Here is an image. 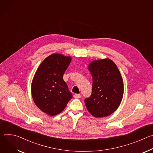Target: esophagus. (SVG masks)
Instances as JSON below:
<instances>
[{"instance_id":"1","label":"esophagus","mask_w":153,"mask_h":153,"mask_svg":"<svg viewBox=\"0 0 153 153\" xmlns=\"http://www.w3.org/2000/svg\"><path fill=\"white\" fill-rule=\"evenodd\" d=\"M82 97V96H81V94H75L74 95V98H80Z\"/></svg>"}]
</instances>
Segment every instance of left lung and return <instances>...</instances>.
<instances>
[{
  "instance_id": "left-lung-1",
  "label": "left lung",
  "mask_w": 153,
  "mask_h": 153,
  "mask_svg": "<svg viewBox=\"0 0 153 153\" xmlns=\"http://www.w3.org/2000/svg\"><path fill=\"white\" fill-rule=\"evenodd\" d=\"M93 77L92 93L85 99L88 111L94 117H106L119 107L123 94V82L116 65L106 59L92 62L88 67Z\"/></svg>"
}]
</instances>
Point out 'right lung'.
<instances>
[{
    "mask_svg": "<svg viewBox=\"0 0 153 153\" xmlns=\"http://www.w3.org/2000/svg\"><path fill=\"white\" fill-rule=\"evenodd\" d=\"M71 61L70 56L51 54L42 62L34 76L33 100L40 110L51 116L61 113L73 97L63 79Z\"/></svg>",
    "mask_w": 153,
    "mask_h": 153,
    "instance_id": "obj_1",
    "label": "right lung"
}]
</instances>
